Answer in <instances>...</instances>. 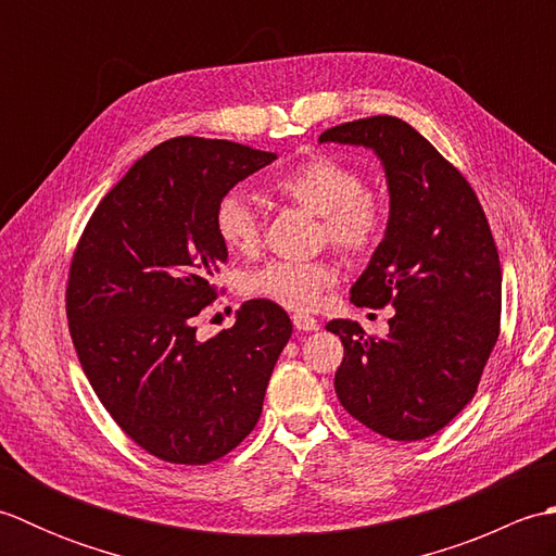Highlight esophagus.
Segmentation results:
<instances>
[{
	"mask_svg": "<svg viewBox=\"0 0 556 556\" xmlns=\"http://www.w3.org/2000/svg\"><path fill=\"white\" fill-rule=\"evenodd\" d=\"M293 327L299 329V332H315V329H320V323L315 320L313 315H305V313H293Z\"/></svg>",
	"mask_w": 556,
	"mask_h": 556,
	"instance_id": "esophagus-1",
	"label": "esophagus"
}]
</instances>
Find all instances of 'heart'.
<instances>
[{
  "instance_id": "obj_1",
  "label": "heart",
  "mask_w": 556,
  "mask_h": 556,
  "mask_svg": "<svg viewBox=\"0 0 556 556\" xmlns=\"http://www.w3.org/2000/svg\"><path fill=\"white\" fill-rule=\"evenodd\" d=\"M271 191L323 217L329 243L349 255L368 253L382 239L384 200L372 188H365L361 174L337 157L315 155L291 164L271 181ZM215 231L229 253L255 251L263 224L245 193L222 195L215 207ZM334 281L337 267L327 260H267L245 271L241 291L289 311H311Z\"/></svg>"
}]
</instances>
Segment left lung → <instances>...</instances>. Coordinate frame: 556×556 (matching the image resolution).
Listing matches in <instances>:
<instances>
[{"label":"left lung","instance_id":"1","mask_svg":"<svg viewBox=\"0 0 556 556\" xmlns=\"http://www.w3.org/2000/svg\"><path fill=\"white\" fill-rule=\"evenodd\" d=\"M320 143L370 148L389 186L384 239L351 303L394 305V317L382 339L327 323L344 344L337 396L377 434L425 440L473 399L500 337L502 265L488 217L464 174L396 116L339 124Z\"/></svg>","mask_w":556,"mask_h":556}]
</instances>
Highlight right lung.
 I'll list each match as a JSON object with an SVG mask.
<instances>
[{"label": "right lung", "mask_w": 556, "mask_h": 556, "mask_svg": "<svg viewBox=\"0 0 556 556\" xmlns=\"http://www.w3.org/2000/svg\"><path fill=\"white\" fill-rule=\"evenodd\" d=\"M275 160L231 140H164L100 200L71 260L66 317L83 372L116 425L169 464L205 466L251 434L291 337L289 315L260 299L231 329L195 337L227 263L215 207Z\"/></svg>", "instance_id": "obj_1"}]
</instances>
